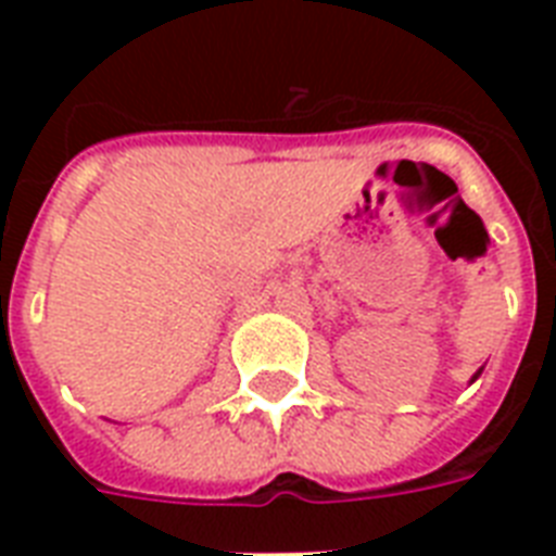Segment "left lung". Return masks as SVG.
Wrapping results in <instances>:
<instances>
[{"label":"left lung","instance_id":"left-lung-1","mask_svg":"<svg viewBox=\"0 0 556 556\" xmlns=\"http://www.w3.org/2000/svg\"><path fill=\"white\" fill-rule=\"evenodd\" d=\"M479 375H482V369H479V371H476V375H473V380H476V378H479Z\"/></svg>","mask_w":556,"mask_h":556}]
</instances>
